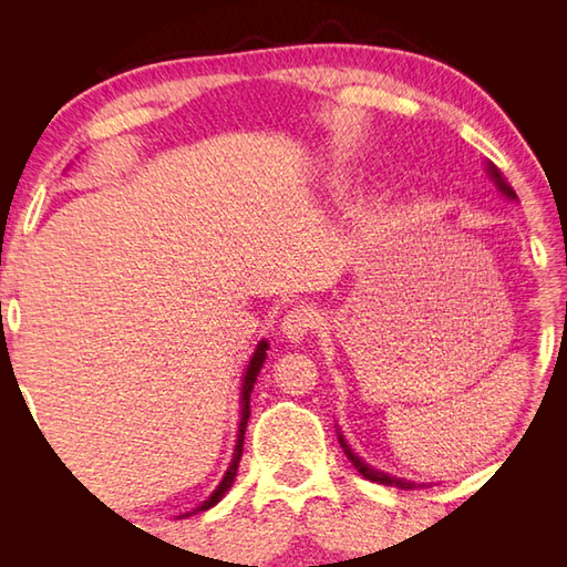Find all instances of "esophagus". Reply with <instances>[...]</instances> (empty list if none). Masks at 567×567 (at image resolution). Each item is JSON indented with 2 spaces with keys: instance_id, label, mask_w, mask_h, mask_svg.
<instances>
[{
  "instance_id": "obj_1",
  "label": "esophagus",
  "mask_w": 567,
  "mask_h": 567,
  "mask_svg": "<svg viewBox=\"0 0 567 567\" xmlns=\"http://www.w3.org/2000/svg\"><path fill=\"white\" fill-rule=\"evenodd\" d=\"M315 329H319V315L311 307L299 305L292 311H287L282 319V333L290 341H302Z\"/></svg>"
}]
</instances>
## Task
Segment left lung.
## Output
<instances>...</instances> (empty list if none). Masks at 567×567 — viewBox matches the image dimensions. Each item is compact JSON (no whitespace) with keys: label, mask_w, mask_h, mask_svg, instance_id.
I'll list each match as a JSON object with an SVG mask.
<instances>
[{"label":"left lung","mask_w":567,"mask_h":567,"mask_svg":"<svg viewBox=\"0 0 567 567\" xmlns=\"http://www.w3.org/2000/svg\"><path fill=\"white\" fill-rule=\"evenodd\" d=\"M487 175L495 179V185H497V189L502 192V195H507L509 199H516V192L512 189V185L507 183V177L502 175V171L499 167L495 165V163H487ZM339 441H341V449H343V453L348 455V461L353 463V467L358 470L360 475H363L365 480H370V483H380V485H390V487H400V489H414V487H424V485H419V483H406V480H400V477H390L388 473H378L375 467H368L363 461H360V457L348 449V443L343 441V436L339 433Z\"/></svg>","instance_id":"left-lung-1"}]
</instances>
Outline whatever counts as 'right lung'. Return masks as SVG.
I'll list each match as a JSON object with an SVG mask.
<instances>
[{"instance_id": "add662e5", "label": "right lung", "mask_w": 567, "mask_h": 567, "mask_svg": "<svg viewBox=\"0 0 567 567\" xmlns=\"http://www.w3.org/2000/svg\"><path fill=\"white\" fill-rule=\"evenodd\" d=\"M265 351H268V343L260 341V343H258V348H256V353H252V358H250L248 368H246L244 388H240V424H238V441H236V449H234L231 465H228L226 475H224V480H221V485L212 492V497H209L207 502H202L197 509H192V512H187V514H183V516H192V514H197V512H207V509H212L214 504L219 502V499L226 495V492L231 489V485H234V480H236V470H238V463H240V453H244V433H246V424H248V416H250V392H252V384H256L258 372H260V368H262V363H265V358H268V353H265Z\"/></svg>"}]
</instances>
